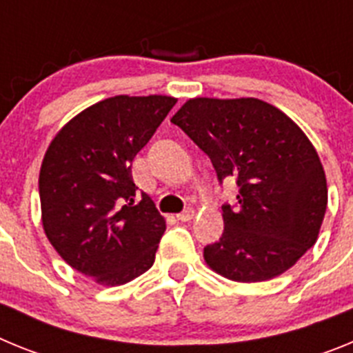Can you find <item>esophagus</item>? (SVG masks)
<instances>
[{
    "mask_svg": "<svg viewBox=\"0 0 353 353\" xmlns=\"http://www.w3.org/2000/svg\"><path fill=\"white\" fill-rule=\"evenodd\" d=\"M194 214H196V212L192 210V208H187V210H183L182 214L176 215V219L182 221V223H189V221H191L192 217H194Z\"/></svg>",
    "mask_w": 353,
    "mask_h": 353,
    "instance_id": "obj_1",
    "label": "esophagus"
}]
</instances>
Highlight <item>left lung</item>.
<instances>
[{
	"label": "left lung",
	"instance_id": "1",
	"mask_svg": "<svg viewBox=\"0 0 353 353\" xmlns=\"http://www.w3.org/2000/svg\"><path fill=\"white\" fill-rule=\"evenodd\" d=\"M171 121L210 157L219 182L239 185V205H223V236L203 249L208 267L239 283L292 269L327 208L325 171L301 127L252 97L189 99Z\"/></svg>",
	"mask_w": 353,
	"mask_h": 353
}]
</instances>
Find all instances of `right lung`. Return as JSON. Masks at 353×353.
Listing matches in <instances>:
<instances>
[{"label":"right lung","instance_id":"add662e5","mask_svg":"<svg viewBox=\"0 0 353 353\" xmlns=\"http://www.w3.org/2000/svg\"><path fill=\"white\" fill-rule=\"evenodd\" d=\"M174 97L114 95L67 121L43 155L42 226L72 269L102 286L132 281L154 265L166 221L132 180V161Z\"/></svg>","mask_w":353,"mask_h":353}]
</instances>
